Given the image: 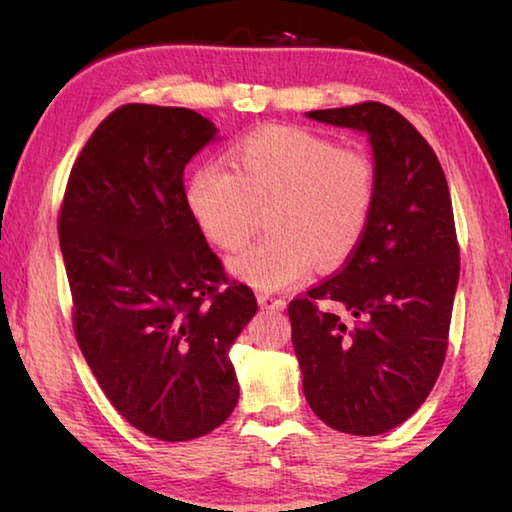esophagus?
I'll return each mask as SVG.
<instances>
[{
  "label": "esophagus",
  "mask_w": 512,
  "mask_h": 512,
  "mask_svg": "<svg viewBox=\"0 0 512 512\" xmlns=\"http://www.w3.org/2000/svg\"><path fill=\"white\" fill-rule=\"evenodd\" d=\"M257 302H259V307H262V309H275V311H282L284 307H287V302H284L282 298L268 296V293H259V296H257Z\"/></svg>",
  "instance_id": "34e87169"
}]
</instances>
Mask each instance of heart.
Returning a JSON list of instances; mask_svg holds the SVG:
<instances>
[{
    "label": "heart",
    "mask_w": 512,
    "mask_h": 512,
    "mask_svg": "<svg viewBox=\"0 0 512 512\" xmlns=\"http://www.w3.org/2000/svg\"><path fill=\"white\" fill-rule=\"evenodd\" d=\"M232 171L198 167L187 205L203 237L239 250L253 235L259 210L268 230L259 244L232 257L228 271L259 291L300 282L314 262L343 264L359 246L375 203V169L366 155L300 128L271 126L232 149Z\"/></svg>",
    "instance_id": "obj_1"
}]
</instances>
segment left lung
Segmentation results:
<instances>
[{"label":"left lung","mask_w":512,"mask_h":512,"mask_svg":"<svg viewBox=\"0 0 512 512\" xmlns=\"http://www.w3.org/2000/svg\"><path fill=\"white\" fill-rule=\"evenodd\" d=\"M309 119L368 135L375 203L339 273L291 300L302 391L320 420L377 436L409 420L443 368L458 244L443 167L400 112L368 101Z\"/></svg>","instance_id":"left-lung-1"}]
</instances>
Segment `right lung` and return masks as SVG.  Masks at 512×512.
Returning a JSON list of instances; mask_svg holds the SVG:
<instances>
[{
  "label": "right lung",
  "mask_w": 512,
  "mask_h": 512,
  "mask_svg": "<svg viewBox=\"0 0 512 512\" xmlns=\"http://www.w3.org/2000/svg\"><path fill=\"white\" fill-rule=\"evenodd\" d=\"M214 140L189 108H117L74 162L58 219L83 357L112 406L164 443L230 418V348L257 314L187 205L185 167Z\"/></svg>",
  "instance_id": "obj_1"
}]
</instances>
